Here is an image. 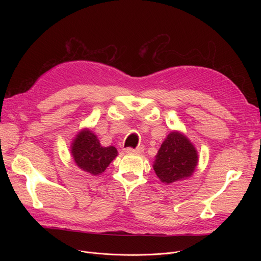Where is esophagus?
I'll return each mask as SVG.
<instances>
[{
    "label": "esophagus",
    "mask_w": 261,
    "mask_h": 261,
    "mask_svg": "<svg viewBox=\"0 0 261 261\" xmlns=\"http://www.w3.org/2000/svg\"><path fill=\"white\" fill-rule=\"evenodd\" d=\"M143 151H144V147H142V146L135 148V149H133V148L126 149V152L129 154H141Z\"/></svg>",
    "instance_id": "1"
}]
</instances>
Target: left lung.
Wrapping results in <instances>:
<instances>
[{
	"mask_svg": "<svg viewBox=\"0 0 261 261\" xmlns=\"http://www.w3.org/2000/svg\"><path fill=\"white\" fill-rule=\"evenodd\" d=\"M198 161L195 146L183 133L172 131L159 149L153 169L163 183L173 184L193 174Z\"/></svg>",
	"mask_w": 261,
	"mask_h": 261,
	"instance_id": "left-lung-1",
	"label": "left lung"
}]
</instances>
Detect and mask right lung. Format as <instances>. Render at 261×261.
<instances>
[{
  "label": "right lung",
  "mask_w": 261,
  "mask_h": 261,
  "mask_svg": "<svg viewBox=\"0 0 261 261\" xmlns=\"http://www.w3.org/2000/svg\"><path fill=\"white\" fill-rule=\"evenodd\" d=\"M71 152L76 165L93 175L102 173L116 156L115 147H102L96 136L89 129L81 130L74 139Z\"/></svg>",
  "instance_id": "obj_1"
}]
</instances>
